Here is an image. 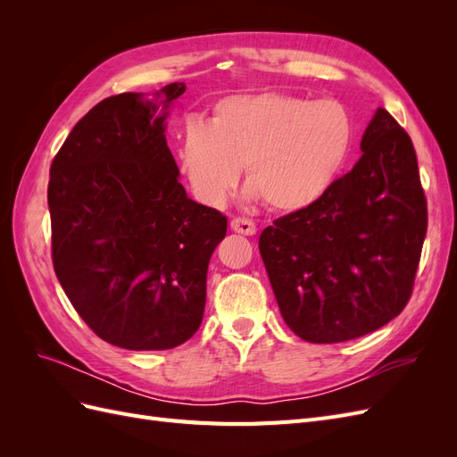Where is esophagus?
Wrapping results in <instances>:
<instances>
[{
  "mask_svg": "<svg viewBox=\"0 0 457 457\" xmlns=\"http://www.w3.org/2000/svg\"><path fill=\"white\" fill-rule=\"evenodd\" d=\"M230 228L238 234H244V237H253L257 232V227L252 219H245V217H237L230 220Z\"/></svg>",
  "mask_w": 457,
  "mask_h": 457,
  "instance_id": "obj_1",
  "label": "esophagus"
}]
</instances>
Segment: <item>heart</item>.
Instances as JSON below:
<instances>
[{
    "label": "heart",
    "instance_id": "1",
    "mask_svg": "<svg viewBox=\"0 0 457 457\" xmlns=\"http://www.w3.org/2000/svg\"><path fill=\"white\" fill-rule=\"evenodd\" d=\"M351 121L334 101L261 91L219 101L210 123L192 121L181 160L195 195L223 205L240 168L250 196L274 212H299L336 181L351 148Z\"/></svg>",
    "mask_w": 457,
    "mask_h": 457
}]
</instances>
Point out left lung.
<instances>
[{
  "label": "left lung",
  "mask_w": 457,
  "mask_h": 457,
  "mask_svg": "<svg viewBox=\"0 0 457 457\" xmlns=\"http://www.w3.org/2000/svg\"><path fill=\"white\" fill-rule=\"evenodd\" d=\"M361 152L314 204L259 238L282 318L311 343L356 339L391 322L416 280L427 202L411 139L378 108Z\"/></svg>",
  "instance_id": "obj_1"
}]
</instances>
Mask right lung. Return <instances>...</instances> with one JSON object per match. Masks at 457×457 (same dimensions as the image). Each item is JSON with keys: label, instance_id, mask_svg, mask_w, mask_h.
I'll return each mask as SVG.
<instances>
[{"label": "right lung", "instance_id": "add662e5", "mask_svg": "<svg viewBox=\"0 0 457 457\" xmlns=\"http://www.w3.org/2000/svg\"><path fill=\"white\" fill-rule=\"evenodd\" d=\"M183 81L108 96L81 118L51 163L54 274L96 336L128 351H165L195 336L207 265L227 217L187 196L165 141Z\"/></svg>", "mask_w": 457, "mask_h": 457}]
</instances>
